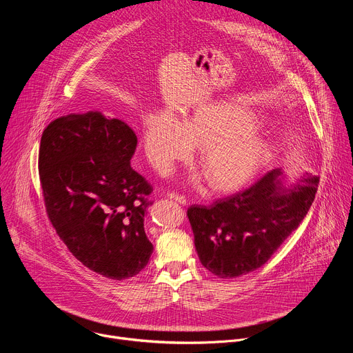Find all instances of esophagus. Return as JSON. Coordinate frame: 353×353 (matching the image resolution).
I'll return each mask as SVG.
<instances>
[{
	"mask_svg": "<svg viewBox=\"0 0 353 353\" xmlns=\"http://www.w3.org/2000/svg\"><path fill=\"white\" fill-rule=\"evenodd\" d=\"M168 196L172 198V199H174V201H177V203L181 204V205H185V204H187L185 195H181V194H177V192H169Z\"/></svg>",
	"mask_w": 353,
	"mask_h": 353,
	"instance_id": "1",
	"label": "esophagus"
}]
</instances>
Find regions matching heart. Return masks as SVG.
<instances>
[{"label": "heart", "mask_w": 353, "mask_h": 353, "mask_svg": "<svg viewBox=\"0 0 353 353\" xmlns=\"http://www.w3.org/2000/svg\"><path fill=\"white\" fill-rule=\"evenodd\" d=\"M257 119L240 108L204 106L183 123L168 110L143 117V154L158 173L169 174L201 146L199 165L216 191L245 184L270 159L271 145L256 127Z\"/></svg>", "instance_id": "b5f03b06"}]
</instances>
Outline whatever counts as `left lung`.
I'll return each instance as SVG.
<instances>
[{
  "instance_id": "1",
  "label": "left lung",
  "mask_w": 353,
  "mask_h": 353,
  "mask_svg": "<svg viewBox=\"0 0 353 353\" xmlns=\"http://www.w3.org/2000/svg\"><path fill=\"white\" fill-rule=\"evenodd\" d=\"M274 169L210 207L191 205L187 216L199 261L219 278H236L264 265L307 215L320 183L305 174L285 187Z\"/></svg>"
}]
</instances>
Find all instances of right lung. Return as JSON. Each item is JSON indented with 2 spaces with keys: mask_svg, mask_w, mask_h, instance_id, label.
Instances as JSON below:
<instances>
[{
  "mask_svg": "<svg viewBox=\"0 0 353 353\" xmlns=\"http://www.w3.org/2000/svg\"><path fill=\"white\" fill-rule=\"evenodd\" d=\"M137 142L124 121L89 112L50 123L39 149L50 222L77 260L116 281L139 274L154 251L143 229L152 185L130 165Z\"/></svg>",
  "mask_w": 353,
  "mask_h": 353,
  "instance_id": "right-lung-1",
  "label": "right lung"
}]
</instances>
